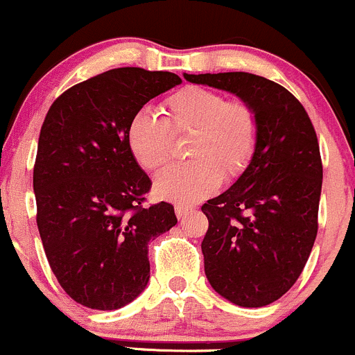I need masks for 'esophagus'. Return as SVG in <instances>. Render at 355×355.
Here are the masks:
<instances>
[{"instance_id":"34e87169","label":"esophagus","mask_w":355,"mask_h":355,"mask_svg":"<svg viewBox=\"0 0 355 355\" xmlns=\"http://www.w3.org/2000/svg\"><path fill=\"white\" fill-rule=\"evenodd\" d=\"M189 210H191V207H188V205H181V203H178V205H176V216L179 217V219H181V217H186V216H188Z\"/></svg>"}]
</instances>
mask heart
I'll return each mask as SVG.
<instances>
[{
    "label": "heart",
    "mask_w": 355,
    "mask_h": 355,
    "mask_svg": "<svg viewBox=\"0 0 355 355\" xmlns=\"http://www.w3.org/2000/svg\"><path fill=\"white\" fill-rule=\"evenodd\" d=\"M189 136L191 162L160 173L159 196L195 203L216 191L220 179L240 178L254 159L259 141V119L243 100H227L220 91L186 86L164 103V119L139 112L129 124L132 157L145 171H159L174 157V138Z\"/></svg>",
    "instance_id": "b5f03b06"
}]
</instances>
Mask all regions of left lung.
I'll use <instances>...</instances> for the list:
<instances>
[{
	"label": "left lung",
	"mask_w": 355,
	"mask_h": 355,
	"mask_svg": "<svg viewBox=\"0 0 355 355\" xmlns=\"http://www.w3.org/2000/svg\"><path fill=\"white\" fill-rule=\"evenodd\" d=\"M230 91L259 119L254 159L230 189L202 205L205 275L219 295L264 307L298 279L318 234L322 164L307 112L286 87L248 72L184 73Z\"/></svg>",
	"instance_id": "left-lung-1"
}]
</instances>
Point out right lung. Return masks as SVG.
Segmentation results:
<instances>
[{"instance_id":"right-lung-1","label":"right lung","mask_w":355,"mask_h":355,"mask_svg":"<svg viewBox=\"0 0 355 355\" xmlns=\"http://www.w3.org/2000/svg\"><path fill=\"white\" fill-rule=\"evenodd\" d=\"M181 84L173 72L122 67L62 93L34 164L37 230L60 286L80 305L115 311L150 279L148 243L176 226L167 202L145 207L152 181L132 157L129 124Z\"/></svg>"}]
</instances>
